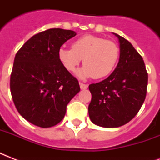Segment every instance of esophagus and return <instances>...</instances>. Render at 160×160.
Listing matches in <instances>:
<instances>
[{"label":"esophagus","mask_w":160,"mask_h":160,"mask_svg":"<svg viewBox=\"0 0 160 160\" xmlns=\"http://www.w3.org/2000/svg\"><path fill=\"white\" fill-rule=\"evenodd\" d=\"M80 87L81 90H85V89H87L88 85H86V84H83V83L80 82Z\"/></svg>","instance_id":"obj_1"}]
</instances>
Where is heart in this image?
I'll use <instances>...</instances> for the list:
<instances>
[{
    "instance_id": "b5f03b06",
    "label": "heart",
    "mask_w": 160,
    "mask_h": 160,
    "mask_svg": "<svg viewBox=\"0 0 160 160\" xmlns=\"http://www.w3.org/2000/svg\"><path fill=\"white\" fill-rule=\"evenodd\" d=\"M119 56V47L114 41L86 35L75 40L72 48L60 47L58 59L65 70L75 71L83 59V66L77 71L80 78L101 79L111 74Z\"/></svg>"
}]
</instances>
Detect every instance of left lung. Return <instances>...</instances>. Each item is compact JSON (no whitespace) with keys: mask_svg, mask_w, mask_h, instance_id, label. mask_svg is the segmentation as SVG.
<instances>
[{"mask_svg":"<svg viewBox=\"0 0 160 160\" xmlns=\"http://www.w3.org/2000/svg\"><path fill=\"white\" fill-rule=\"evenodd\" d=\"M119 42V60L105 80L89 85L92 98L90 120L105 128H116L129 122L146 97L148 73L143 58L131 43L114 33Z\"/></svg>","mask_w":160,"mask_h":160,"instance_id":"obj_1","label":"left lung"}]
</instances>
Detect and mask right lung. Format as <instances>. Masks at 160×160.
Here are the masks:
<instances>
[{
	"label": "right lung",
	"mask_w": 160,
	"mask_h": 160,
	"mask_svg": "<svg viewBox=\"0 0 160 160\" xmlns=\"http://www.w3.org/2000/svg\"><path fill=\"white\" fill-rule=\"evenodd\" d=\"M76 33L49 29L29 39L16 55L10 87L14 104L31 124L49 128L65 117L66 106L80 92L77 79L60 64L58 51Z\"/></svg>",
	"instance_id": "right-lung-1"
}]
</instances>
